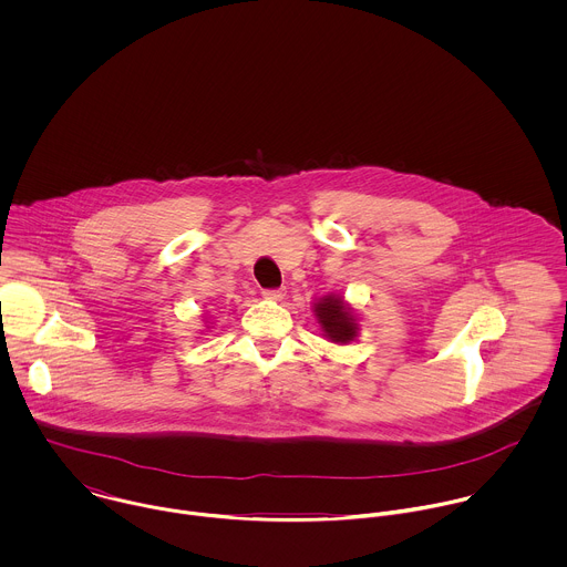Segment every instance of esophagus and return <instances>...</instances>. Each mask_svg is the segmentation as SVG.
Here are the masks:
<instances>
[{"label": "esophagus", "instance_id": "esophagus-1", "mask_svg": "<svg viewBox=\"0 0 567 567\" xmlns=\"http://www.w3.org/2000/svg\"><path fill=\"white\" fill-rule=\"evenodd\" d=\"M286 297V290L284 288H277V290H264V299L268 301H281Z\"/></svg>", "mask_w": 567, "mask_h": 567}]
</instances>
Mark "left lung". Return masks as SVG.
<instances>
[{
	"label": "left lung",
	"instance_id": "left-lung-1",
	"mask_svg": "<svg viewBox=\"0 0 567 567\" xmlns=\"http://www.w3.org/2000/svg\"><path fill=\"white\" fill-rule=\"evenodd\" d=\"M315 319L324 338L333 344H349L360 333L358 312L344 301L342 295H324L312 306Z\"/></svg>",
	"mask_w": 567,
	"mask_h": 567
}]
</instances>
